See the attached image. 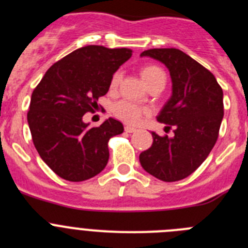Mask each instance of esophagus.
I'll list each match as a JSON object with an SVG mask.
<instances>
[{
    "label": "esophagus",
    "instance_id": "34e87169",
    "mask_svg": "<svg viewBox=\"0 0 248 248\" xmlns=\"http://www.w3.org/2000/svg\"><path fill=\"white\" fill-rule=\"evenodd\" d=\"M124 129H125L126 133H134V131H137V129H135L134 126H130V125H126Z\"/></svg>",
    "mask_w": 248,
    "mask_h": 248
}]
</instances>
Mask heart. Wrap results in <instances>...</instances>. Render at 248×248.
I'll return each mask as SVG.
<instances>
[{"label":"heart","mask_w":248,"mask_h":248,"mask_svg":"<svg viewBox=\"0 0 248 248\" xmlns=\"http://www.w3.org/2000/svg\"><path fill=\"white\" fill-rule=\"evenodd\" d=\"M140 76L143 78V80L145 82L146 85H150L151 83L156 82V80H165V73L160 67L154 64H146L144 65L141 69H140ZM120 79H122V73L120 72H115L111 77L110 80V89H115L119 84ZM145 113L144 109H141L138 105L133 104L130 102H123L118 103L115 107H114V114L119 118L123 122L128 123V124H137L140 120L141 115Z\"/></svg>","instance_id":"1"}]
</instances>
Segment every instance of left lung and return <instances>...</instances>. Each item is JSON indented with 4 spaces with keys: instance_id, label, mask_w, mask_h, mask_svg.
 Here are the masks:
<instances>
[{
    "instance_id": "left-lung-1",
    "label": "left lung",
    "mask_w": 248,
    "mask_h": 248,
    "mask_svg": "<svg viewBox=\"0 0 248 248\" xmlns=\"http://www.w3.org/2000/svg\"><path fill=\"white\" fill-rule=\"evenodd\" d=\"M163 63L171 78V97L156 117L174 126V137L151 131L153 145L139 155L146 172L159 180H183L205 161L218 137L223 118V93L211 72L176 48L144 50Z\"/></svg>"
}]
</instances>
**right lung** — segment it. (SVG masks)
<instances>
[{"mask_svg": "<svg viewBox=\"0 0 248 248\" xmlns=\"http://www.w3.org/2000/svg\"><path fill=\"white\" fill-rule=\"evenodd\" d=\"M131 54L128 48H78L54 63L32 93L27 114L32 140L43 161L64 180H88L108 164L109 139L124 126L109 118L91 128L83 115L95 109Z\"/></svg>", "mask_w": 248, "mask_h": 248, "instance_id": "1", "label": "right lung"}]
</instances>
